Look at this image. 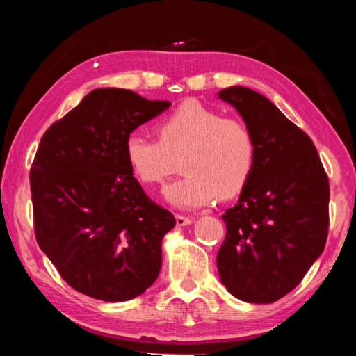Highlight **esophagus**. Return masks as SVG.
I'll return each mask as SVG.
<instances>
[{"instance_id":"1","label":"esophagus","mask_w":356,"mask_h":356,"mask_svg":"<svg viewBox=\"0 0 356 356\" xmlns=\"http://www.w3.org/2000/svg\"><path fill=\"white\" fill-rule=\"evenodd\" d=\"M193 222V217H187V216H182V214H176V224L179 227H184V225H190Z\"/></svg>"}]
</instances>
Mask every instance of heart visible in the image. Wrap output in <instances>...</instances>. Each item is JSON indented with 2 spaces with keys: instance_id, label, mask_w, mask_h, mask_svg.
<instances>
[{
  "instance_id": "b5f03b06",
  "label": "heart",
  "mask_w": 356,
  "mask_h": 356,
  "mask_svg": "<svg viewBox=\"0 0 356 356\" xmlns=\"http://www.w3.org/2000/svg\"><path fill=\"white\" fill-rule=\"evenodd\" d=\"M153 129L156 140L140 132L126 137V160L147 187L164 184L180 160L185 176L164 190L168 203L179 209L201 208L217 195L233 198L252 176L257 147L245 121L187 100Z\"/></svg>"
}]
</instances>
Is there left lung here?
<instances>
[{"mask_svg": "<svg viewBox=\"0 0 356 356\" xmlns=\"http://www.w3.org/2000/svg\"><path fill=\"white\" fill-rule=\"evenodd\" d=\"M219 97L256 139V168L240 200L222 216L227 235L217 270L229 293L272 304L300 283L326 245L330 182L314 142L265 97L245 86Z\"/></svg>", "mask_w": 356, "mask_h": 356, "instance_id": "8db88e82", "label": "left lung"}]
</instances>
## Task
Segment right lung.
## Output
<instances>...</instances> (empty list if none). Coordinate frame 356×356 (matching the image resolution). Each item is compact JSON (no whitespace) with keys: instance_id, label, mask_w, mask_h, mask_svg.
Here are the masks:
<instances>
[{"instance_id":"1","label":"right lung","mask_w":356,"mask_h":356,"mask_svg":"<svg viewBox=\"0 0 356 356\" xmlns=\"http://www.w3.org/2000/svg\"><path fill=\"white\" fill-rule=\"evenodd\" d=\"M169 105L94 89L41 137L30 169L35 236L78 293L131 300L158 278L163 236L176 219L132 176L124 140Z\"/></svg>"}]
</instances>
